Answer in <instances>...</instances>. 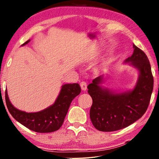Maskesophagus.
Here are the masks:
<instances>
[{
	"instance_id": "1",
	"label": "esophagus",
	"mask_w": 159,
	"mask_h": 159,
	"mask_svg": "<svg viewBox=\"0 0 159 159\" xmlns=\"http://www.w3.org/2000/svg\"><path fill=\"white\" fill-rule=\"evenodd\" d=\"M80 87H81V89L83 91H86L87 88V83H86L85 82H82L81 83H80Z\"/></svg>"
}]
</instances>
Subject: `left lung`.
I'll return each instance as SVG.
<instances>
[{"label":"left lung","instance_id":"1","mask_svg":"<svg viewBox=\"0 0 159 159\" xmlns=\"http://www.w3.org/2000/svg\"><path fill=\"white\" fill-rule=\"evenodd\" d=\"M131 57L124 63L134 67L139 75L134 88L116 91L101 84V75L88 85V93L93 100L90 118L93 126L100 131H115L130 126L145 113L154 87V78L147 55L134 44Z\"/></svg>","mask_w":159,"mask_h":159}]
</instances>
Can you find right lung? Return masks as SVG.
<instances>
[{
    "label": "right lung",
    "instance_id": "add662e5",
    "mask_svg": "<svg viewBox=\"0 0 159 159\" xmlns=\"http://www.w3.org/2000/svg\"><path fill=\"white\" fill-rule=\"evenodd\" d=\"M27 40L21 46L29 43ZM81 92L79 84L62 85L60 93L54 104L37 112H26L16 108L11 103L5 90V102L11 115L25 127L37 133H51L62 126L72 100Z\"/></svg>",
    "mask_w": 159,
    "mask_h": 159
}]
</instances>
